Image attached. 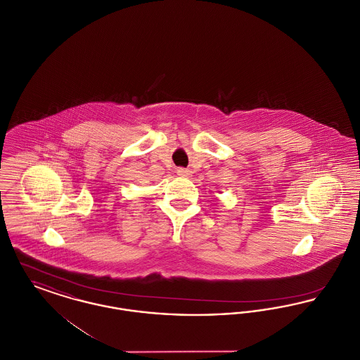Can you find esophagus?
Here are the masks:
<instances>
[{"label": "esophagus", "mask_w": 360, "mask_h": 360, "mask_svg": "<svg viewBox=\"0 0 360 360\" xmlns=\"http://www.w3.org/2000/svg\"><path fill=\"white\" fill-rule=\"evenodd\" d=\"M176 174H178L179 176H190V175H191V172L188 170V169H182V167H181V169H178V170H176Z\"/></svg>", "instance_id": "1"}]
</instances>
